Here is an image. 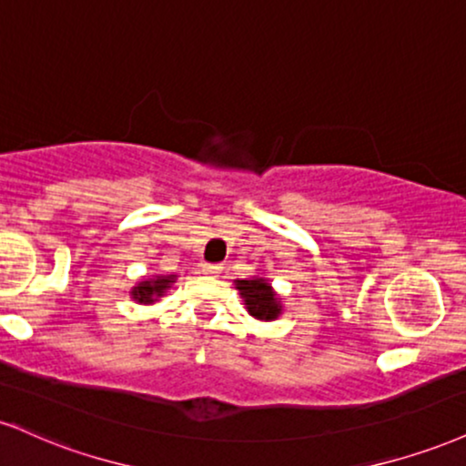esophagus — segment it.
I'll list each match as a JSON object with an SVG mask.
<instances>
[{
  "label": "esophagus",
  "instance_id": "obj_1",
  "mask_svg": "<svg viewBox=\"0 0 466 466\" xmlns=\"http://www.w3.org/2000/svg\"><path fill=\"white\" fill-rule=\"evenodd\" d=\"M201 271L206 273V276H218V273L223 271L221 265H201Z\"/></svg>",
  "mask_w": 466,
  "mask_h": 466
}]
</instances>
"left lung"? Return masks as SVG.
Wrapping results in <instances>:
<instances>
[{
  "instance_id": "left-lung-1",
  "label": "left lung",
  "mask_w": 466,
  "mask_h": 466,
  "mask_svg": "<svg viewBox=\"0 0 466 466\" xmlns=\"http://www.w3.org/2000/svg\"><path fill=\"white\" fill-rule=\"evenodd\" d=\"M237 289L243 295L249 315L256 319H276L279 315L278 297L268 287L267 279H237Z\"/></svg>"
}]
</instances>
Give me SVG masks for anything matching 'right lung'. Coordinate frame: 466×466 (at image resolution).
<instances>
[{
  "instance_id": "add662e5",
  "label": "right lung",
  "mask_w": 466,
  "mask_h": 466,
  "mask_svg": "<svg viewBox=\"0 0 466 466\" xmlns=\"http://www.w3.org/2000/svg\"><path fill=\"white\" fill-rule=\"evenodd\" d=\"M171 282H173V276H169V278H156L154 282H141V284H138V287H134L132 297L137 301H141V304H151V301H154L156 297H160L167 289H169Z\"/></svg>"
}]
</instances>
